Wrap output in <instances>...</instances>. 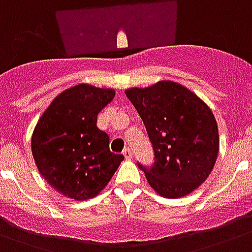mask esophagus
<instances>
[{
  "instance_id": "esophagus-1",
  "label": "esophagus",
  "mask_w": 252,
  "mask_h": 252,
  "mask_svg": "<svg viewBox=\"0 0 252 252\" xmlns=\"http://www.w3.org/2000/svg\"><path fill=\"white\" fill-rule=\"evenodd\" d=\"M123 156L126 157V159H132V158H133V153H132V150H130L129 148L124 149V152H123Z\"/></svg>"
}]
</instances>
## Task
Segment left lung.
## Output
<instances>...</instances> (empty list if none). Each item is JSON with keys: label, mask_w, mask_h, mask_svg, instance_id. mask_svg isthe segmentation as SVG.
Here are the masks:
<instances>
[{"label": "left lung", "mask_w": 252, "mask_h": 252, "mask_svg": "<svg viewBox=\"0 0 252 252\" xmlns=\"http://www.w3.org/2000/svg\"><path fill=\"white\" fill-rule=\"evenodd\" d=\"M126 95L153 144L154 165H138L150 187L167 199L191 193L205 182L219 156V126L211 108L174 81L130 87Z\"/></svg>", "instance_id": "1"}]
</instances>
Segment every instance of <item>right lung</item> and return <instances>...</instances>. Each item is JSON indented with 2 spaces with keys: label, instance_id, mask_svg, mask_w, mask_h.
<instances>
[{
  "label": "right lung",
  "instance_id": "1",
  "mask_svg": "<svg viewBox=\"0 0 252 252\" xmlns=\"http://www.w3.org/2000/svg\"><path fill=\"white\" fill-rule=\"evenodd\" d=\"M114 89L80 84L53 99L31 137L35 163L47 183L77 201L95 197L124 159L110 152V138L96 126Z\"/></svg>",
  "mask_w": 252,
  "mask_h": 252
}]
</instances>
